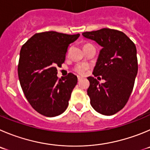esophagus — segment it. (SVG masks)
<instances>
[{"instance_id": "34e87169", "label": "esophagus", "mask_w": 150, "mask_h": 150, "mask_svg": "<svg viewBox=\"0 0 150 150\" xmlns=\"http://www.w3.org/2000/svg\"><path fill=\"white\" fill-rule=\"evenodd\" d=\"M82 79H83V78H82V77L78 76V82H80V81H81Z\"/></svg>"}]
</instances>
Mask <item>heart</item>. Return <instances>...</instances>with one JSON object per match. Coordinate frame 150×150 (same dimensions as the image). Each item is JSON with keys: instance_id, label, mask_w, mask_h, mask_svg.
Segmentation results:
<instances>
[{"instance_id": "b5f03b06", "label": "heart", "mask_w": 150, "mask_h": 150, "mask_svg": "<svg viewBox=\"0 0 150 150\" xmlns=\"http://www.w3.org/2000/svg\"><path fill=\"white\" fill-rule=\"evenodd\" d=\"M89 45H91V44H89V43H86V44H84V45H83V47H87V46H89ZM87 69H88V66L86 65V64H77V65L75 66V67L74 69H75V72H78V74L83 75V74L86 72V70Z\"/></svg>"}]
</instances>
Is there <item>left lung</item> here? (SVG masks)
Instances as JSON below:
<instances>
[{"mask_svg":"<svg viewBox=\"0 0 150 150\" xmlns=\"http://www.w3.org/2000/svg\"><path fill=\"white\" fill-rule=\"evenodd\" d=\"M83 37L95 40L102 49L92 74L105 80L100 83L88 77L87 94L91 106L104 115H112L122 110L133 89L138 73L137 50L135 43L124 33L103 28L83 33Z\"/></svg>","mask_w":150,"mask_h":150,"instance_id":"8db88e82","label":"left lung"}]
</instances>
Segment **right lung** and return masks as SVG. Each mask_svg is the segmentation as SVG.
<instances>
[{"label": "right lung", "mask_w": 150, "mask_h": 150, "mask_svg": "<svg viewBox=\"0 0 150 150\" xmlns=\"http://www.w3.org/2000/svg\"><path fill=\"white\" fill-rule=\"evenodd\" d=\"M79 36L44 32L35 34L22 46L18 66L21 86L33 108L43 115H59L68 107L78 78L69 73L59 79L57 67H61L69 45Z\"/></svg>", "instance_id": "obj_1"}]
</instances>
